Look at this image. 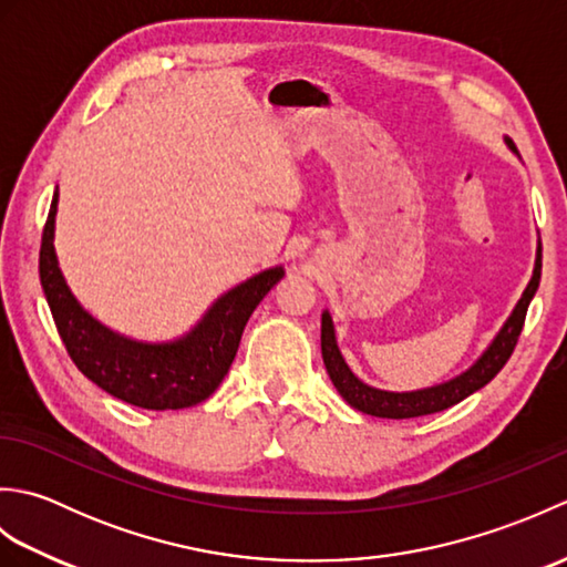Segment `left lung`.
<instances>
[{
	"mask_svg": "<svg viewBox=\"0 0 567 567\" xmlns=\"http://www.w3.org/2000/svg\"><path fill=\"white\" fill-rule=\"evenodd\" d=\"M504 143H507L509 151L516 153V146L509 138H504ZM538 282H540V240L536 248V262H534L532 280H528L522 299L516 302L509 319L504 321V327L497 331L495 339H492V343L485 348L483 355H480L465 372H461V375H455L445 382L433 384V388L412 390V392H390V390L372 388V384L360 380L355 372L348 368L346 358L339 351V343H336L333 319L329 311H323L321 315L323 365H327L333 388L339 390V394L348 404L363 414L380 416V419H412V416L443 412V409L463 402L465 396H470L477 390H483L485 384L504 368V363H507L509 355L514 353L516 341H519V333L524 329V319H526V309H528V305H532V299L538 290Z\"/></svg>",
	"mask_w": 567,
	"mask_h": 567,
	"instance_id": "1",
	"label": "left lung"
}]
</instances>
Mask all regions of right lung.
<instances>
[{
    "label": "right lung",
    "instance_id": "1",
    "mask_svg": "<svg viewBox=\"0 0 567 567\" xmlns=\"http://www.w3.org/2000/svg\"><path fill=\"white\" fill-rule=\"evenodd\" d=\"M58 189L41 238L39 275L45 302L72 363L97 388L141 409H185L207 400L231 368L252 311L285 277L282 265L248 277L224 292L175 341H136L104 327L70 292L55 256Z\"/></svg>",
    "mask_w": 567,
    "mask_h": 567
}]
</instances>
